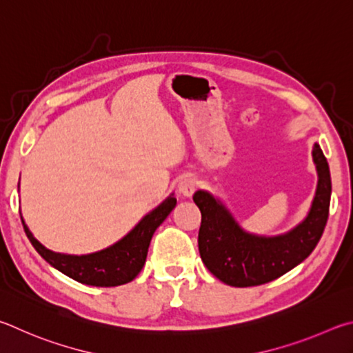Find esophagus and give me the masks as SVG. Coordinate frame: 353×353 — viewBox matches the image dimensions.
Here are the masks:
<instances>
[{
	"instance_id": "1",
	"label": "esophagus",
	"mask_w": 353,
	"mask_h": 353,
	"mask_svg": "<svg viewBox=\"0 0 353 353\" xmlns=\"http://www.w3.org/2000/svg\"><path fill=\"white\" fill-rule=\"evenodd\" d=\"M196 189V181L195 178L192 176H184L180 180V183H178V190H180V194L184 195V196H192V194L195 192Z\"/></svg>"
}]
</instances>
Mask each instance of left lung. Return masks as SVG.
Listing matches in <instances>:
<instances>
[{
  "label": "left lung",
  "instance_id": "8db88e82",
  "mask_svg": "<svg viewBox=\"0 0 353 353\" xmlns=\"http://www.w3.org/2000/svg\"><path fill=\"white\" fill-rule=\"evenodd\" d=\"M318 184L310 211L293 230L279 236H259L240 226L223 201L208 190H196L201 212L199 250L211 273L231 287H254L277 279L312 254L329 219L332 180L329 163L318 142L312 150Z\"/></svg>",
  "mask_w": 353,
  "mask_h": 353
}]
</instances>
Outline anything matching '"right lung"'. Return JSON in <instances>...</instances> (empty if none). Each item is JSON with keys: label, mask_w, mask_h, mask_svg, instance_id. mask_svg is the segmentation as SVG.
I'll return each instance as SVG.
<instances>
[{"label": "right lung", "mask_w": 353, "mask_h": 353, "mask_svg": "<svg viewBox=\"0 0 353 353\" xmlns=\"http://www.w3.org/2000/svg\"><path fill=\"white\" fill-rule=\"evenodd\" d=\"M18 188H20V183H18ZM175 206L176 199L170 194L153 211L144 215L127 236H123L108 248L82 256L48 250L34 237L26 221L23 220V215L21 221L24 232L37 252L60 273L80 283H85V285L117 287L132 282L139 274L145 263L148 245H150L154 231Z\"/></svg>", "instance_id": "add662e5"}]
</instances>
